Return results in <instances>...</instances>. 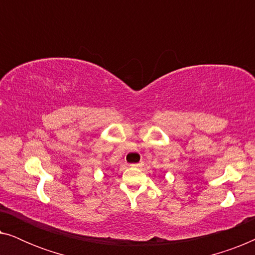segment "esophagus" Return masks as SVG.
<instances>
[{
  "label": "esophagus",
  "instance_id": "esophagus-1",
  "mask_svg": "<svg viewBox=\"0 0 255 255\" xmlns=\"http://www.w3.org/2000/svg\"><path fill=\"white\" fill-rule=\"evenodd\" d=\"M144 166V162H138V163H132L131 167H133V168H141V167Z\"/></svg>",
  "mask_w": 255,
  "mask_h": 255
}]
</instances>
